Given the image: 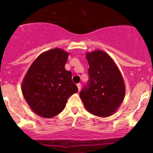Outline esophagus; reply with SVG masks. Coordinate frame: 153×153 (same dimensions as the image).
Returning a JSON list of instances; mask_svg holds the SVG:
<instances>
[{"label": "esophagus", "mask_w": 153, "mask_h": 153, "mask_svg": "<svg viewBox=\"0 0 153 153\" xmlns=\"http://www.w3.org/2000/svg\"><path fill=\"white\" fill-rule=\"evenodd\" d=\"M77 86H78V91H80V88H81V85H80V83H78V84H77Z\"/></svg>", "instance_id": "esophagus-1"}]
</instances>
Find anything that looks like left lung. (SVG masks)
Instances as JSON below:
<instances>
[{
  "label": "left lung",
  "mask_w": 153,
  "mask_h": 153,
  "mask_svg": "<svg viewBox=\"0 0 153 153\" xmlns=\"http://www.w3.org/2000/svg\"><path fill=\"white\" fill-rule=\"evenodd\" d=\"M89 69L87 85L80 92L83 105L92 115L108 117L115 113L126 95L124 80L118 68L106 52H87Z\"/></svg>",
  "instance_id": "1"
}]
</instances>
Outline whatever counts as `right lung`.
<instances>
[{
  "label": "right lung",
  "mask_w": 153,
  "mask_h": 153,
  "mask_svg": "<svg viewBox=\"0 0 153 153\" xmlns=\"http://www.w3.org/2000/svg\"><path fill=\"white\" fill-rule=\"evenodd\" d=\"M68 52L53 48L43 52L30 65L22 83V92L30 109L51 118L65 109L69 97L78 92L72 73L65 70Z\"/></svg>",
  "instance_id": "1"
}]
</instances>
